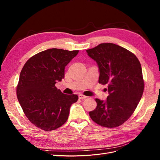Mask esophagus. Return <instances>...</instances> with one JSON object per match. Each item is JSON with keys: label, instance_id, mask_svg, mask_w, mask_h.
I'll list each match as a JSON object with an SVG mask.
<instances>
[{"label": "esophagus", "instance_id": "obj_1", "mask_svg": "<svg viewBox=\"0 0 160 160\" xmlns=\"http://www.w3.org/2000/svg\"><path fill=\"white\" fill-rule=\"evenodd\" d=\"M79 98L81 99H84L87 98V96L83 95H82V94H79Z\"/></svg>", "mask_w": 160, "mask_h": 160}]
</instances>
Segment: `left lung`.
<instances>
[{
	"label": "left lung",
	"mask_w": 160,
	"mask_h": 160,
	"mask_svg": "<svg viewBox=\"0 0 160 160\" xmlns=\"http://www.w3.org/2000/svg\"><path fill=\"white\" fill-rule=\"evenodd\" d=\"M86 51L98 63L99 83L108 84L109 94L105 101L95 99L90 118L101 126L117 128L132 116L142 97L141 64L133 53L113 43H101Z\"/></svg>",
	"instance_id": "obj_1"
}]
</instances>
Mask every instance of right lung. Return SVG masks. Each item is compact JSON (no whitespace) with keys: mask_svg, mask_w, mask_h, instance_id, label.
<instances>
[{"mask_svg":"<svg viewBox=\"0 0 160 160\" xmlns=\"http://www.w3.org/2000/svg\"><path fill=\"white\" fill-rule=\"evenodd\" d=\"M79 51L49 49L31 57L23 66L17 95L28 120L44 131L55 130L68 119L77 95H65L55 87L65 77V66Z\"/></svg>","mask_w":160,"mask_h":160,"instance_id":"add662e5","label":"right lung"}]
</instances>
